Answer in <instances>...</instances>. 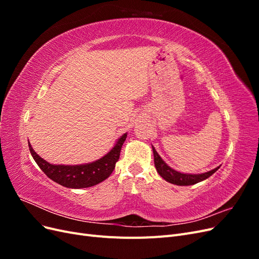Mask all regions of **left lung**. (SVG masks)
Returning <instances> with one entry per match:
<instances>
[{"mask_svg": "<svg viewBox=\"0 0 259 259\" xmlns=\"http://www.w3.org/2000/svg\"><path fill=\"white\" fill-rule=\"evenodd\" d=\"M152 151H153V158H154V166L156 168L159 175L166 182L174 184L177 186H190L198 184L200 182H203L209 176L213 175L215 171L219 168L216 167L211 170L206 171V173H201V174H188V173H182V171H178L174 168H171L169 165L165 163L160 154L156 152L154 147L152 146Z\"/></svg>", "mask_w": 259, "mask_h": 259, "instance_id": "8db88e82", "label": "left lung"}]
</instances>
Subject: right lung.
Returning a JSON list of instances; mask_svg holds the SVG:
<instances>
[{
  "mask_svg": "<svg viewBox=\"0 0 259 259\" xmlns=\"http://www.w3.org/2000/svg\"><path fill=\"white\" fill-rule=\"evenodd\" d=\"M126 136L127 133H124L120 138H117L111 150L100 159L91 163L77 164V165L52 164L42 159L33 150L29 142L28 144L31 155L46 176L64 187L71 188V189H81V188L95 186L111 175L115 167V163L120 158L121 148Z\"/></svg>",
  "mask_w": 259,
  "mask_h": 259,
  "instance_id": "1",
  "label": "right lung"
}]
</instances>
